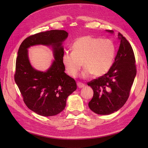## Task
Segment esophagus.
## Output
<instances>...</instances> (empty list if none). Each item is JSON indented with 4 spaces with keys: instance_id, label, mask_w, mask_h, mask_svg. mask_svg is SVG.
Masks as SVG:
<instances>
[{
    "instance_id": "obj_1",
    "label": "esophagus",
    "mask_w": 148,
    "mask_h": 148,
    "mask_svg": "<svg viewBox=\"0 0 148 148\" xmlns=\"http://www.w3.org/2000/svg\"><path fill=\"white\" fill-rule=\"evenodd\" d=\"M77 86H78V87L79 88H83L84 87L85 85H84L83 83H82L78 82V83H77Z\"/></svg>"
}]
</instances>
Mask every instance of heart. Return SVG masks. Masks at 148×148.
I'll use <instances>...</instances> for the list:
<instances>
[{
    "mask_svg": "<svg viewBox=\"0 0 148 148\" xmlns=\"http://www.w3.org/2000/svg\"><path fill=\"white\" fill-rule=\"evenodd\" d=\"M72 52H65L62 60L69 75L76 77L82 63L85 67L82 76L88 78L93 74L101 77L109 71L115 59L116 46L109 39L85 36L78 38L72 46Z\"/></svg>",
    "mask_w": 148,
    "mask_h": 148,
    "instance_id": "1",
    "label": "heart"
}]
</instances>
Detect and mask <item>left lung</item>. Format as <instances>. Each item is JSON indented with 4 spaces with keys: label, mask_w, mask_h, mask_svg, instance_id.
Segmentation results:
<instances>
[{
    "label": "left lung",
    "mask_w": 148,
    "mask_h": 148,
    "mask_svg": "<svg viewBox=\"0 0 148 148\" xmlns=\"http://www.w3.org/2000/svg\"><path fill=\"white\" fill-rule=\"evenodd\" d=\"M113 33L112 30H107ZM120 46L115 62L108 72L88 83L94 91L88 106L99 115L117 112L127 102L136 75L135 57L130 44L122 34H118Z\"/></svg>",
    "instance_id": "left-lung-1"
}]
</instances>
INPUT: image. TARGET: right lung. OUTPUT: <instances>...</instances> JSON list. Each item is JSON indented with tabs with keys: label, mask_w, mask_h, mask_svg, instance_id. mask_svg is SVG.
<instances>
[{
	"label": "right lung",
	"mask_w": 148,
	"mask_h": 148,
	"mask_svg": "<svg viewBox=\"0 0 148 148\" xmlns=\"http://www.w3.org/2000/svg\"><path fill=\"white\" fill-rule=\"evenodd\" d=\"M64 30L53 29L26 38L18 51L15 81L30 110L40 115H56L66 106L67 97L77 89L75 79L65 73L62 57V42L68 37ZM52 46L55 60L46 72L34 69L28 57L27 49L35 45Z\"/></svg>",
	"instance_id": "obj_1"
}]
</instances>
